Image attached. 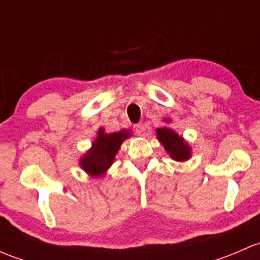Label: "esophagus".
Masks as SVG:
<instances>
[{"label":"esophagus","mask_w":260,"mask_h":260,"mask_svg":"<svg viewBox=\"0 0 260 260\" xmlns=\"http://www.w3.org/2000/svg\"><path fill=\"white\" fill-rule=\"evenodd\" d=\"M133 131L137 136H145V125L142 123H138V124L133 125Z\"/></svg>","instance_id":"1"}]
</instances>
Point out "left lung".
<instances>
[{"label":"left lung","mask_w":260,"mask_h":260,"mask_svg":"<svg viewBox=\"0 0 260 260\" xmlns=\"http://www.w3.org/2000/svg\"><path fill=\"white\" fill-rule=\"evenodd\" d=\"M165 122L170 123V119H165ZM157 137L158 141L165 147L167 153L174 158L175 161H187L191 157V147L183 140L181 136L177 135L175 131L169 127L157 128Z\"/></svg>","instance_id":"1"}]
</instances>
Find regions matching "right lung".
Returning <instances> with one entry per match:
<instances>
[{
	"instance_id": "obj_1",
	"label": "right lung",
	"mask_w": 260,
	"mask_h": 260,
	"mask_svg": "<svg viewBox=\"0 0 260 260\" xmlns=\"http://www.w3.org/2000/svg\"><path fill=\"white\" fill-rule=\"evenodd\" d=\"M128 137L131 133L125 129L107 135L103 128H99L91 148L80 158V167L90 176H103L113 164L122 142Z\"/></svg>"
}]
</instances>
